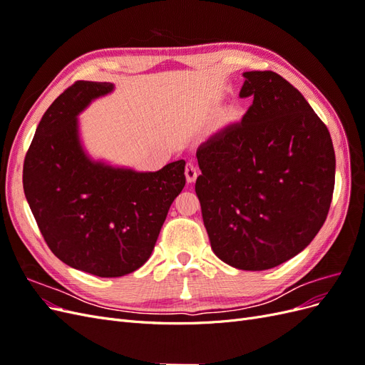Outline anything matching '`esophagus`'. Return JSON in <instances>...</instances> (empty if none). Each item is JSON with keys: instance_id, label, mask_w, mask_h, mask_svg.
<instances>
[{"instance_id": "esophagus-1", "label": "esophagus", "mask_w": 365, "mask_h": 365, "mask_svg": "<svg viewBox=\"0 0 365 365\" xmlns=\"http://www.w3.org/2000/svg\"><path fill=\"white\" fill-rule=\"evenodd\" d=\"M197 178V170L193 164H187L185 165V180L187 182H195Z\"/></svg>"}]
</instances>
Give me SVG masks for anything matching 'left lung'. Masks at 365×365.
<instances>
[{
    "label": "left lung",
    "instance_id": "8db88e82",
    "mask_svg": "<svg viewBox=\"0 0 365 365\" xmlns=\"http://www.w3.org/2000/svg\"><path fill=\"white\" fill-rule=\"evenodd\" d=\"M240 123L196 152L207 235L230 267L263 271L303 251L327 217L335 187L329 130L302 93L274 71H247Z\"/></svg>",
    "mask_w": 365,
    "mask_h": 365
}]
</instances>
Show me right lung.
Listing matches in <instances>:
<instances>
[{"mask_svg": "<svg viewBox=\"0 0 365 365\" xmlns=\"http://www.w3.org/2000/svg\"><path fill=\"white\" fill-rule=\"evenodd\" d=\"M109 82L77 81L42 115L23 185L43 240L74 269L121 277L146 263L169 208L185 185V161L158 172L113 168L86 155L77 115Z\"/></svg>", "mask_w": 365, "mask_h": 365, "instance_id": "obj_1", "label": "right lung"}]
</instances>
